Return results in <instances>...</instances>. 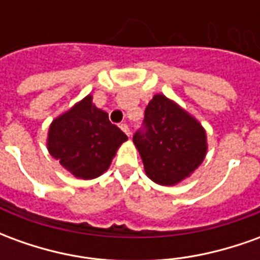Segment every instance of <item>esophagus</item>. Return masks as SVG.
<instances>
[{"label":"esophagus","instance_id":"1","mask_svg":"<svg viewBox=\"0 0 260 260\" xmlns=\"http://www.w3.org/2000/svg\"><path fill=\"white\" fill-rule=\"evenodd\" d=\"M119 126H121V129L124 131L126 135H128V136L131 135V129H129V126H128V125H126V124H121V125H119Z\"/></svg>","mask_w":260,"mask_h":260}]
</instances>
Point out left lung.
Here are the masks:
<instances>
[{"instance_id":"left-lung-1","label":"left lung","mask_w":260,"mask_h":260,"mask_svg":"<svg viewBox=\"0 0 260 260\" xmlns=\"http://www.w3.org/2000/svg\"><path fill=\"white\" fill-rule=\"evenodd\" d=\"M147 177L160 185H174L201 166L206 134L193 117L163 94L147 104L142 128L134 134Z\"/></svg>"}]
</instances>
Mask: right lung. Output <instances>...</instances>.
<instances>
[{
    "label": "right lung",
    "mask_w": 260,
    "mask_h": 260,
    "mask_svg": "<svg viewBox=\"0 0 260 260\" xmlns=\"http://www.w3.org/2000/svg\"><path fill=\"white\" fill-rule=\"evenodd\" d=\"M128 139L108 114L85 97L54 119L48 131V152L75 177L91 180L110 167L119 145Z\"/></svg>",
    "instance_id": "add662e5"
}]
</instances>
